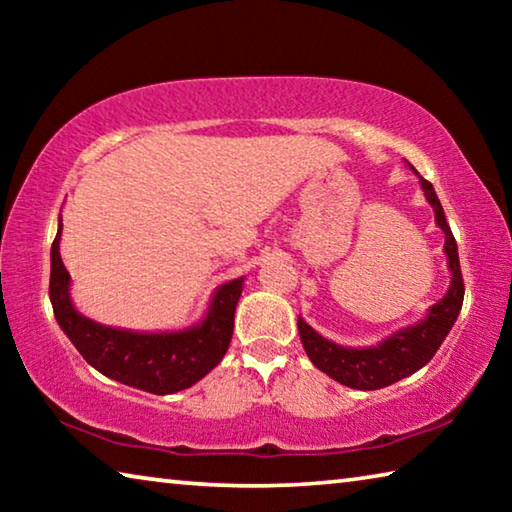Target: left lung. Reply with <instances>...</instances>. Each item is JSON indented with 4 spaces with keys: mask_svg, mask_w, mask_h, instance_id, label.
I'll return each instance as SVG.
<instances>
[{
    "mask_svg": "<svg viewBox=\"0 0 512 512\" xmlns=\"http://www.w3.org/2000/svg\"><path fill=\"white\" fill-rule=\"evenodd\" d=\"M420 183L424 196H427L433 212H436V223L445 232V253L449 259V268H452V287H449L443 300H438L429 309V316L422 323L402 329V332L393 334L391 339L379 343L377 348H341V345L323 339L305 320L298 318V332L307 357L318 370H323L325 375L336 379L343 386L359 388V391H377V388L391 386L395 381L409 377L415 370L427 366L433 354L443 345L449 329L456 323L458 311L463 307L465 284L461 262H458L456 239L452 230H449L443 205H440L436 192H433V185L424 178H420Z\"/></svg>",
    "mask_w": 512,
    "mask_h": 512,
    "instance_id": "left-lung-1",
    "label": "left lung"
}]
</instances>
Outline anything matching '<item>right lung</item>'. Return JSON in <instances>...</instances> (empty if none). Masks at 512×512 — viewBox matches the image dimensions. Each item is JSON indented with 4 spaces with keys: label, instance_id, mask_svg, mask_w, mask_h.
Wrapping results in <instances>:
<instances>
[{
    "label": "right lung",
    "instance_id": "1",
    "mask_svg": "<svg viewBox=\"0 0 512 512\" xmlns=\"http://www.w3.org/2000/svg\"><path fill=\"white\" fill-rule=\"evenodd\" d=\"M60 230L63 223L51 244V307L58 325L92 368L140 391L169 395L194 386L223 359L232 339L244 277L219 287L207 318L185 332L137 334L103 327L79 314L69 300V273L58 253Z\"/></svg>",
    "mask_w": 512,
    "mask_h": 512
}]
</instances>
